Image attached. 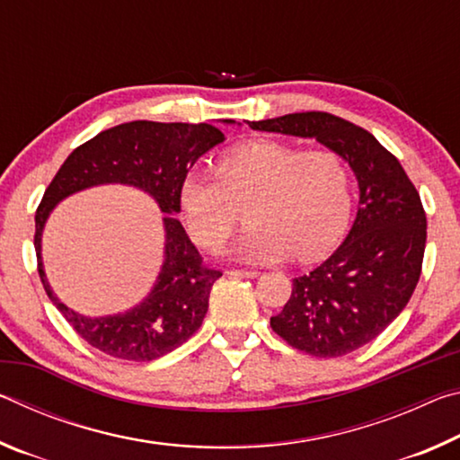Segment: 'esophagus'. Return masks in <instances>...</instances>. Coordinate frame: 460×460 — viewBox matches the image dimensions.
Masks as SVG:
<instances>
[{
  "label": "esophagus",
  "mask_w": 460,
  "mask_h": 460,
  "mask_svg": "<svg viewBox=\"0 0 460 460\" xmlns=\"http://www.w3.org/2000/svg\"><path fill=\"white\" fill-rule=\"evenodd\" d=\"M229 278H258L260 271H252V270H227L225 271Z\"/></svg>",
  "instance_id": "esophagus-1"
}]
</instances>
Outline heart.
<instances>
[{
    "label": "heart",
    "mask_w": 460,
    "mask_h": 460,
    "mask_svg": "<svg viewBox=\"0 0 460 460\" xmlns=\"http://www.w3.org/2000/svg\"><path fill=\"white\" fill-rule=\"evenodd\" d=\"M181 205L190 235L202 247H219L247 221L253 229L233 247L249 263L294 255L323 258L339 243L351 213V172L332 150H308L278 139L233 147L215 174L186 176Z\"/></svg>",
    "instance_id": "1"
}]
</instances>
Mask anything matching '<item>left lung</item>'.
<instances>
[{
	"label": "left lung",
	"mask_w": 460,
	"mask_h": 460,
	"mask_svg": "<svg viewBox=\"0 0 460 460\" xmlns=\"http://www.w3.org/2000/svg\"><path fill=\"white\" fill-rule=\"evenodd\" d=\"M252 129L316 137L359 181V211L329 260L292 279L284 310L270 318L288 345L321 359L379 337L406 308L422 274L426 213L398 158L367 129L326 111L247 121Z\"/></svg>",
	"instance_id": "left-lung-1"
}]
</instances>
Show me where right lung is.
I'll return each mask as SVG.
<instances>
[{"label": "right lung", "mask_w": 460, "mask_h": 460, "mask_svg": "<svg viewBox=\"0 0 460 460\" xmlns=\"http://www.w3.org/2000/svg\"><path fill=\"white\" fill-rule=\"evenodd\" d=\"M223 139V131L208 123H121L81 144L52 178L36 208L38 274L52 305L97 351L123 361H154L199 331L211 288L223 274L202 261L174 213H181V189L189 170ZM107 181L134 183L156 199L167 213V260L159 282L142 305L123 315L89 319L62 305L49 290L41 270L40 237L58 199Z\"/></svg>", "instance_id": "1"}]
</instances>
